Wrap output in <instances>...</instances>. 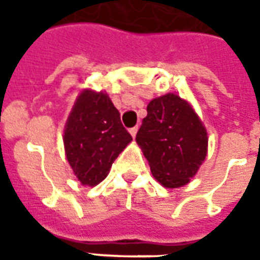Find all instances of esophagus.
<instances>
[{
	"label": "esophagus",
	"instance_id": "34e87169",
	"mask_svg": "<svg viewBox=\"0 0 260 260\" xmlns=\"http://www.w3.org/2000/svg\"><path fill=\"white\" fill-rule=\"evenodd\" d=\"M129 134L132 135V138H136V134H138V126H134V128H131Z\"/></svg>",
	"mask_w": 260,
	"mask_h": 260
}]
</instances>
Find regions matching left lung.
Returning a JSON list of instances; mask_svg holds the SVG:
<instances>
[{
    "label": "left lung",
    "instance_id": "obj_1",
    "mask_svg": "<svg viewBox=\"0 0 260 260\" xmlns=\"http://www.w3.org/2000/svg\"><path fill=\"white\" fill-rule=\"evenodd\" d=\"M136 142L156 181L169 189L189 183L208 152V134L189 102L174 93L154 98Z\"/></svg>",
    "mask_w": 260,
    "mask_h": 260
}]
</instances>
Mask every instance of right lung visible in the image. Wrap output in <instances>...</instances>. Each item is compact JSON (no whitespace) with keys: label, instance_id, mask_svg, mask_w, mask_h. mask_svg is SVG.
I'll use <instances>...</instances> for the list:
<instances>
[{"label":"right lung","instance_id":"obj_1","mask_svg":"<svg viewBox=\"0 0 260 260\" xmlns=\"http://www.w3.org/2000/svg\"><path fill=\"white\" fill-rule=\"evenodd\" d=\"M132 142L120 113L104 91L83 90L64 126V151L71 169L85 186H95L109 174L112 163Z\"/></svg>","mask_w":260,"mask_h":260}]
</instances>
